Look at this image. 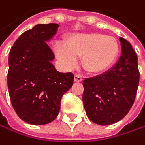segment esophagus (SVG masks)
<instances>
[{"label": "esophagus", "mask_w": 145, "mask_h": 145, "mask_svg": "<svg viewBox=\"0 0 145 145\" xmlns=\"http://www.w3.org/2000/svg\"><path fill=\"white\" fill-rule=\"evenodd\" d=\"M74 80H75V82H82V76H81V75H79V74H76V75H75V78H74Z\"/></svg>", "instance_id": "esophagus-1"}]
</instances>
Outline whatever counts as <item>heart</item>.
Instances as JSON below:
<instances>
[{"instance_id":"b5f03b06","label":"heart","mask_w":145,"mask_h":145,"mask_svg":"<svg viewBox=\"0 0 145 145\" xmlns=\"http://www.w3.org/2000/svg\"><path fill=\"white\" fill-rule=\"evenodd\" d=\"M57 58L67 68L74 67L76 57H82V64L91 74H100L108 70L119 54V44L111 36L99 33L74 34L65 43L55 47Z\"/></svg>"}]
</instances>
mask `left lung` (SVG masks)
Instances as JSON below:
<instances>
[{"label":"left lung","mask_w":145,"mask_h":145,"mask_svg":"<svg viewBox=\"0 0 145 145\" xmlns=\"http://www.w3.org/2000/svg\"><path fill=\"white\" fill-rule=\"evenodd\" d=\"M119 40L121 55L116 64L102 75L83 81L87 116L102 126L114 124L129 112L139 83L137 54L126 39Z\"/></svg>","instance_id":"obj_1"}]
</instances>
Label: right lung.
<instances>
[{
	"instance_id": "right-lung-1",
	"label": "right lung",
	"mask_w": 145,
	"mask_h": 145,
	"mask_svg": "<svg viewBox=\"0 0 145 145\" xmlns=\"http://www.w3.org/2000/svg\"><path fill=\"white\" fill-rule=\"evenodd\" d=\"M57 24H37L24 32L10 50L7 86L12 105L24 121L33 125L52 122L58 115L61 99L74 82V75L58 72L47 45Z\"/></svg>"
}]
</instances>
